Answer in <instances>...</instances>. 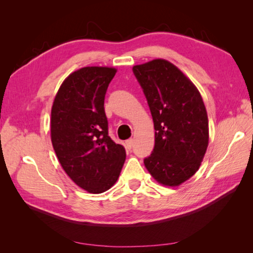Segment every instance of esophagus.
Listing matches in <instances>:
<instances>
[{"instance_id": "34e87169", "label": "esophagus", "mask_w": 253, "mask_h": 253, "mask_svg": "<svg viewBox=\"0 0 253 253\" xmlns=\"http://www.w3.org/2000/svg\"><path fill=\"white\" fill-rule=\"evenodd\" d=\"M133 143H135V140H133V139H129V140L126 141V146L128 149H131L133 147Z\"/></svg>"}]
</instances>
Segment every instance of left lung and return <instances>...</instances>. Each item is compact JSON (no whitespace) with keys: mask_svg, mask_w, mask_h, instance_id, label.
<instances>
[{"mask_svg":"<svg viewBox=\"0 0 253 253\" xmlns=\"http://www.w3.org/2000/svg\"><path fill=\"white\" fill-rule=\"evenodd\" d=\"M132 72L151 111L155 129L149 173L164 186H179L196 174L209 144V121L201 94L169 61L158 58Z\"/></svg>","mask_w":253,"mask_h":253,"instance_id":"8db88e82","label":"left lung"}]
</instances>
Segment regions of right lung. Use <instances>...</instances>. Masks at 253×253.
Wrapping results in <instances>:
<instances>
[{"label": "right lung", "instance_id": "right-lung-1", "mask_svg": "<svg viewBox=\"0 0 253 253\" xmlns=\"http://www.w3.org/2000/svg\"><path fill=\"white\" fill-rule=\"evenodd\" d=\"M116 69L84 67L64 80L51 111V140L63 169L90 193L115 184L126 151L109 136L104 98Z\"/></svg>", "mask_w": 253, "mask_h": 253}]
</instances>
